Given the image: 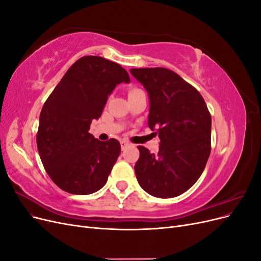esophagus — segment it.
I'll use <instances>...</instances> for the list:
<instances>
[{
    "label": "esophagus",
    "instance_id": "esophagus-1",
    "mask_svg": "<svg viewBox=\"0 0 261 261\" xmlns=\"http://www.w3.org/2000/svg\"><path fill=\"white\" fill-rule=\"evenodd\" d=\"M128 146H129V144L127 143V141H125V140L121 141V148H122V150H124L126 147H128Z\"/></svg>",
    "mask_w": 261,
    "mask_h": 261
}]
</instances>
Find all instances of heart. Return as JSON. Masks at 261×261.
Masks as SVG:
<instances>
[{"label": "heart", "instance_id": "heart-1", "mask_svg": "<svg viewBox=\"0 0 261 261\" xmlns=\"http://www.w3.org/2000/svg\"><path fill=\"white\" fill-rule=\"evenodd\" d=\"M138 90H140V89H137V88H133V89H130V90H129V93H133V92L138 91ZM129 93H128V94H129Z\"/></svg>", "mask_w": 261, "mask_h": 261}]
</instances>
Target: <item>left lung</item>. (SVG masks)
Here are the masks:
<instances>
[{
	"mask_svg": "<svg viewBox=\"0 0 261 261\" xmlns=\"http://www.w3.org/2000/svg\"><path fill=\"white\" fill-rule=\"evenodd\" d=\"M130 74L148 92V126L160 138L155 154L138 146V183L158 198L179 196L200 177L211 151V115L206 102L198 90L168 68H130Z\"/></svg>",
	"mask_w": 261,
	"mask_h": 261,
	"instance_id": "8db88e82",
	"label": "left lung"
}]
</instances>
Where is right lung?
Instances as JSON below:
<instances>
[{
  "instance_id": "right-lung-1",
  "label": "right lung",
  "mask_w": 261,
  "mask_h": 261,
  "mask_svg": "<svg viewBox=\"0 0 261 261\" xmlns=\"http://www.w3.org/2000/svg\"><path fill=\"white\" fill-rule=\"evenodd\" d=\"M127 72L101 57H83L68 68L39 117L37 147L43 167L61 189L89 195L103 187L121 152L118 140L100 141L88 132Z\"/></svg>"
}]
</instances>
